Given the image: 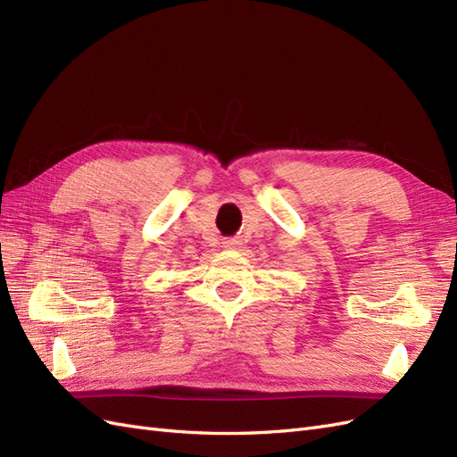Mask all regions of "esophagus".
<instances>
[{"label": "esophagus", "instance_id": "obj_1", "mask_svg": "<svg viewBox=\"0 0 457 457\" xmlns=\"http://www.w3.org/2000/svg\"><path fill=\"white\" fill-rule=\"evenodd\" d=\"M242 244H240V240L238 238H227L225 242H223V247H227V250H238Z\"/></svg>", "mask_w": 457, "mask_h": 457}]
</instances>
